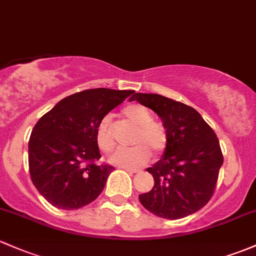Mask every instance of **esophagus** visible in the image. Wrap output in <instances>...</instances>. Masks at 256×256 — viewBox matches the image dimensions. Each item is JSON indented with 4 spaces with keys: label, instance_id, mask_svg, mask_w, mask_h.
<instances>
[{
    "label": "esophagus",
    "instance_id": "esophagus-1",
    "mask_svg": "<svg viewBox=\"0 0 256 256\" xmlns=\"http://www.w3.org/2000/svg\"><path fill=\"white\" fill-rule=\"evenodd\" d=\"M124 170L127 172H129V173H138L139 172V170H136V168H128V167H124Z\"/></svg>",
    "mask_w": 256,
    "mask_h": 256
}]
</instances>
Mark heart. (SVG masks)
Returning a JSON list of instances; mask_svg holds the SVG:
<instances>
[{
	"mask_svg": "<svg viewBox=\"0 0 256 256\" xmlns=\"http://www.w3.org/2000/svg\"><path fill=\"white\" fill-rule=\"evenodd\" d=\"M123 120L136 126L132 136V144H136L128 149H118L110 156V162L120 167L142 166L149 160L150 150L158 155L167 148L168 133L158 120H152V114L148 107L132 104L120 112ZM96 144L104 152H110L116 145L111 122L104 118L96 129Z\"/></svg>",
	"mask_w": 256,
	"mask_h": 256,
	"instance_id": "b5f03b06",
	"label": "heart"
}]
</instances>
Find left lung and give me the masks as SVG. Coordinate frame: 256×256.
I'll list each match as a JSON object with an SVG mask.
<instances>
[{"mask_svg": "<svg viewBox=\"0 0 256 256\" xmlns=\"http://www.w3.org/2000/svg\"><path fill=\"white\" fill-rule=\"evenodd\" d=\"M161 118L168 133L164 156L146 170L152 189L140 194L142 205L151 214L178 220L196 212L210 202L224 164L220 142L199 112L186 104L158 94L132 96Z\"/></svg>", "mask_w": 256, "mask_h": 256, "instance_id": "left-lung-1", "label": "left lung"}]
</instances>
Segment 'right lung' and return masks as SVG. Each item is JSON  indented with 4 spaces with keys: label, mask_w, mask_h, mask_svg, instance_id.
I'll list each match as a JSON object with an SVG mask.
<instances>
[{
    "label": "right lung",
    "mask_w": 256,
    "mask_h": 256,
    "mask_svg": "<svg viewBox=\"0 0 256 256\" xmlns=\"http://www.w3.org/2000/svg\"><path fill=\"white\" fill-rule=\"evenodd\" d=\"M132 94L134 90H84L64 98L38 120L29 139V172L51 205L76 210L101 194L114 167L96 164L101 158L96 129Z\"/></svg>",
    "instance_id": "add662e5"
}]
</instances>
